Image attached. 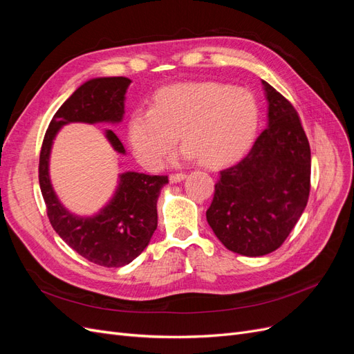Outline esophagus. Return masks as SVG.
Segmentation results:
<instances>
[{"mask_svg": "<svg viewBox=\"0 0 354 354\" xmlns=\"http://www.w3.org/2000/svg\"><path fill=\"white\" fill-rule=\"evenodd\" d=\"M185 178H186V174H185V173H174V174L169 176V181H171V183H178V181L185 180Z\"/></svg>", "mask_w": 354, "mask_h": 354, "instance_id": "esophagus-1", "label": "esophagus"}]
</instances>
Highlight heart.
<instances>
[{"instance_id": "1", "label": "heart", "mask_w": 354, "mask_h": 354, "mask_svg": "<svg viewBox=\"0 0 354 354\" xmlns=\"http://www.w3.org/2000/svg\"><path fill=\"white\" fill-rule=\"evenodd\" d=\"M260 108L254 95L217 82L176 84L159 90L152 108L136 109L128 122V140L136 158L159 169L177 145L183 156L202 164H226L254 142Z\"/></svg>"}]
</instances>
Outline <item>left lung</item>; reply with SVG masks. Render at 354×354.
<instances>
[{
  "label": "left lung",
  "mask_w": 354,
  "mask_h": 354,
  "mask_svg": "<svg viewBox=\"0 0 354 354\" xmlns=\"http://www.w3.org/2000/svg\"><path fill=\"white\" fill-rule=\"evenodd\" d=\"M269 127L238 164L220 171L207 221L227 250L260 257L286 241L310 195V145L292 103L263 81Z\"/></svg>",
  "instance_id": "1"
}]
</instances>
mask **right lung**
Instances as JSON below:
<instances>
[{
    "label": "right lung",
    "mask_w": 354,
    "mask_h": 354,
    "mask_svg": "<svg viewBox=\"0 0 354 354\" xmlns=\"http://www.w3.org/2000/svg\"><path fill=\"white\" fill-rule=\"evenodd\" d=\"M130 80H90L75 91L53 116L39 153V187L53 229L85 260L103 267H122L140 255L158 226L156 202L168 176L124 173L116 194L97 216L81 218L60 205L48 178V156L59 128L69 122H120ZM115 151L125 153L118 136L108 130Z\"/></svg>",
    "instance_id": "obj_1"
}]
</instances>
